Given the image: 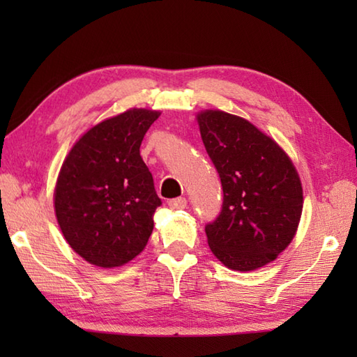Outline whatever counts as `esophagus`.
<instances>
[{"mask_svg": "<svg viewBox=\"0 0 357 357\" xmlns=\"http://www.w3.org/2000/svg\"><path fill=\"white\" fill-rule=\"evenodd\" d=\"M169 207L172 210H183L187 207V199L185 198H176L169 201Z\"/></svg>", "mask_w": 357, "mask_h": 357, "instance_id": "1", "label": "esophagus"}]
</instances>
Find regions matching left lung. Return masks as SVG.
Instances as JSON below:
<instances>
[{
  "label": "left lung",
  "instance_id": "obj_1",
  "mask_svg": "<svg viewBox=\"0 0 357 357\" xmlns=\"http://www.w3.org/2000/svg\"><path fill=\"white\" fill-rule=\"evenodd\" d=\"M201 138L222 183L221 215L206 227L227 268L273 262L298 231L304 192L287 151L250 121L218 109L196 113Z\"/></svg>",
  "mask_w": 357,
  "mask_h": 357
}]
</instances>
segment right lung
I'll return each instance as SVG.
<instances>
[{"label": "right lung", "instance_id": "add662e5", "mask_svg": "<svg viewBox=\"0 0 357 357\" xmlns=\"http://www.w3.org/2000/svg\"><path fill=\"white\" fill-rule=\"evenodd\" d=\"M159 110L128 109L90 127L58 173L53 207L67 244L89 264L115 268L135 259L161 206L139 155Z\"/></svg>", "mask_w": 357, "mask_h": 357}]
</instances>
